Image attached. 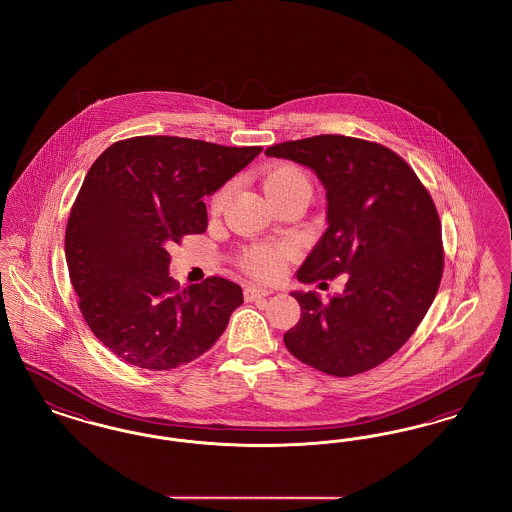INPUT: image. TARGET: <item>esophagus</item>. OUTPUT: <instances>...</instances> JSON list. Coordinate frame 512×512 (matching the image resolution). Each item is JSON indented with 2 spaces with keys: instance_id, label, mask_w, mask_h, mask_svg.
<instances>
[{
  "instance_id": "34e87169",
  "label": "esophagus",
  "mask_w": 512,
  "mask_h": 512,
  "mask_svg": "<svg viewBox=\"0 0 512 512\" xmlns=\"http://www.w3.org/2000/svg\"><path fill=\"white\" fill-rule=\"evenodd\" d=\"M270 290H267V288H259V286H247L245 288V299L247 301H255V299H261V297H267V295H270Z\"/></svg>"
}]
</instances>
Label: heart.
I'll return each mask as SVG.
<instances>
[{"mask_svg":"<svg viewBox=\"0 0 512 512\" xmlns=\"http://www.w3.org/2000/svg\"><path fill=\"white\" fill-rule=\"evenodd\" d=\"M263 188L267 192L272 203L288 199V197H305L309 199L313 186L307 176V172L299 169L297 165H276L265 174ZM230 192V186H222L217 194L211 199V211H220L226 197ZM290 257V251L284 247L274 245H253L245 249L242 255V267L257 276V278H276L282 274L286 267V261Z\"/></svg>","mask_w":512,"mask_h":512,"instance_id":"1","label":"heart"}]
</instances>
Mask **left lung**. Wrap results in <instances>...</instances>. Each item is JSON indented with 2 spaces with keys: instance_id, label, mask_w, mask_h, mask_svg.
<instances>
[{
  "instance_id": "8db88e82",
  "label": "left lung",
  "mask_w": 512,
  "mask_h": 512,
  "mask_svg": "<svg viewBox=\"0 0 512 512\" xmlns=\"http://www.w3.org/2000/svg\"><path fill=\"white\" fill-rule=\"evenodd\" d=\"M268 157L315 171L326 188L328 228L297 280L347 274L345 290L322 301L292 292L299 322L284 334L295 359L332 376L382 365L428 313L443 274L441 222L413 169L388 147L322 134L268 147Z\"/></svg>"
}]
</instances>
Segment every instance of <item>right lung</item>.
<instances>
[{
	"mask_svg": "<svg viewBox=\"0 0 512 512\" xmlns=\"http://www.w3.org/2000/svg\"><path fill=\"white\" fill-rule=\"evenodd\" d=\"M263 147L136 136L107 147L84 178L65 232V257L90 330L128 365L171 370L203 355L244 303L211 276L182 288L169 247L207 230L215 194Z\"/></svg>",
	"mask_w": 512,
	"mask_h": 512,
	"instance_id": "1",
	"label": "right lung"
}]
</instances>
